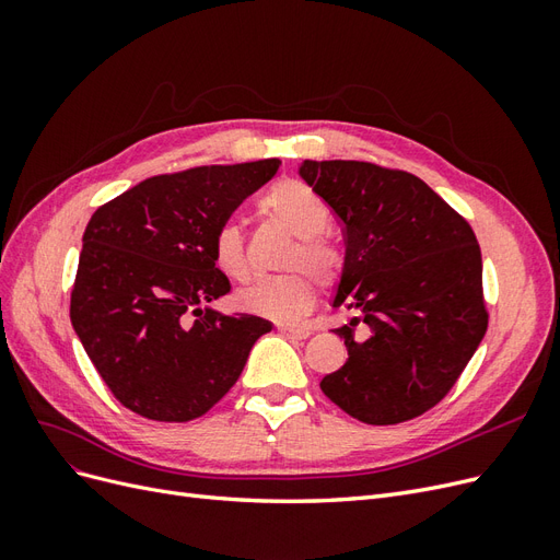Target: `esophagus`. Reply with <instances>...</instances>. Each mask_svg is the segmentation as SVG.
I'll list each match as a JSON object with an SVG mask.
<instances>
[{
	"mask_svg": "<svg viewBox=\"0 0 560 560\" xmlns=\"http://www.w3.org/2000/svg\"><path fill=\"white\" fill-rule=\"evenodd\" d=\"M280 334H284L287 338H294V341H303V338H308L313 331L306 329V327H287V325H280L278 327Z\"/></svg>",
	"mask_w": 560,
	"mask_h": 560,
	"instance_id": "1",
	"label": "esophagus"
}]
</instances>
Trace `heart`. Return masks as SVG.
<instances>
[{
  "mask_svg": "<svg viewBox=\"0 0 560 560\" xmlns=\"http://www.w3.org/2000/svg\"><path fill=\"white\" fill-rule=\"evenodd\" d=\"M259 212L294 235V245L284 254L287 273L261 278L238 294V306L247 313L292 322L306 315L315 303V282L303 267H308L322 287H334L343 276L346 254L325 233L331 224L327 200L308 184L282 179L259 198ZM212 261L222 276L233 282L249 278V261L243 231L224 222L212 233Z\"/></svg>",
  "mask_w": 560,
  "mask_h": 560,
  "instance_id": "1",
  "label": "heart"
}]
</instances>
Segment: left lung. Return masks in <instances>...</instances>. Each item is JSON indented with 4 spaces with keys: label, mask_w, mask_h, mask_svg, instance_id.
Here are the masks:
<instances>
[{
    "label": "left lung",
    "mask_w": 560,
    "mask_h": 560,
    "mask_svg": "<svg viewBox=\"0 0 560 560\" xmlns=\"http://www.w3.org/2000/svg\"><path fill=\"white\" fill-rule=\"evenodd\" d=\"M301 177L343 224L334 306L354 313L334 331L348 360L322 378V393L366 425L418 418L451 393L488 329L477 235L425 182L395 167L303 161Z\"/></svg>",
    "instance_id": "obj_1"
}]
</instances>
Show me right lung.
<instances>
[{
	"label": "right lung",
	"instance_id": "right-lung-1",
	"mask_svg": "<svg viewBox=\"0 0 560 560\" xmlns=\"http://www.w3.org/2000/svg\"><path fill=\"white\" fill-rule=\"evenodd\" d=\"M280 161L156 175L100 206L83 233L70 317L112 395L132 413L186 422L241 378L270 322L202 308L231 292L212 233Z\"/></svg>",
	"mask_w": 560,
	"mask_h": 560
}]
</instances>
